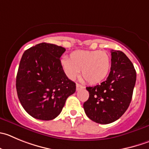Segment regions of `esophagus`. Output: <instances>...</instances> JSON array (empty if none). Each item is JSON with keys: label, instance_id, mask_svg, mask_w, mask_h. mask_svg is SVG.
Wrapping results in <instances>:
<instances>
[{"label": "esophagus", "instance_id": "obj_1", "mask_svg": "<svg viewBox=\"0 0 149 149\" xmlns=\"http://www.w3.org/2000/svg\"><path fill=\"white\" fill-rule=\"evenodd\" d=\"M83 88H84V86H83L79 84V83H77V84H76V89H77V91H79L80 90V89H83Z\"/></svg>", "mask_w": 149, "mask_h": 149}]
</instances>
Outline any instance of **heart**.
I'll use <instances>...</instances> for the list:
<instances>
[{
  "label": "heart",
  "instance_id": "heart-1",
  "mask_svg": "<svg viewBox=\"0 0 149 149\" xmlns=\"http://www.w3.org/2000/svg\"><path fill=\"white\" fill-rule=\"evenodd\" d=\"M63 69L69 79L76 78L81 70L82 77L90 84H97L106 78L111 66L110 56L104 51L76 50L69 58L61 61Z\"/></svg>",
  "mask_w": 149,
  "mask_h": 149
}]
</instances>
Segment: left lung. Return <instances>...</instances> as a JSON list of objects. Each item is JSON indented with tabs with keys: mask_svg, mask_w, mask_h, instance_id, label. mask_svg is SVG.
Instances as JSON below:
<instances>
[{
	"mask_svg": "<svg viewBox=\"0 0 149 149\" xmlns=\"http://www.w3.org/2000/svg\"><path fill=\"white\" fill-rule=\"evenodd\" d=\"M136 71L131 61L120 50H111V67L107 80L87 87L89 98L83 104L85 113L93 121L107 124L121 118L131 102Z\"/></svg>",
	"mask_w": 149,
	"mask_h": 149,
	"instance_id": "left-lung-1",
	"label": "left lung"
}]
</instances>
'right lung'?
Instances as JSON below:
<instances>
[{"label": "right lung", "instance_id": "right-lung-1", "mask_svg": "<svg viewBox=\"0 0 149 149\" xmlns=\"http://www.w3.org/2000/svg\"><path fill=\"white\" fill-rule=\"evenodd\" d=\"M65 51L62 47L43 42L22 55L17 74V92L25 111L36 119H54L66 99L75 92V83L66 77L61 63Z\"/></svg>", "mask_w": 149, "mask_h": 149}]
</instances>
